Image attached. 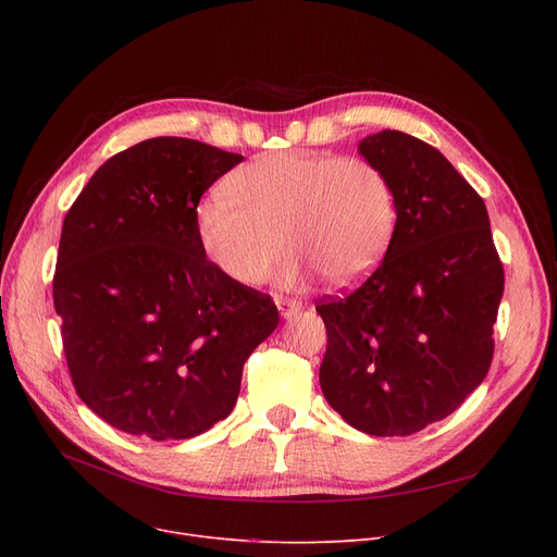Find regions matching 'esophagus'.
Returning <instances> with one entry per match:
<instances>
[{
  "label": "esophagus",
  "instance_id": "obj_1",
  "mask_svg": "<svg viewBox=\"0 0 557 557\" xmlns=\"http://www.w3.org/2000/svg\"><path fill=\"white\" fill-rule=\"evenodd\" d=\"M275 305H277V309H280V313H282L284 318L296 315V313L302 309V302H298V300H290V298H277V300H275Z\"/></svg>",
  "mask_w": 557,
  "mask_h": 557
}]
</instances>
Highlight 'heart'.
<instances>
[{"instance_id": "heart-1", "label": "heart", "mask_w": 557, "mask_h": 557, "mask_svg": "<svg viewBox=\"0 0 557 557\" xmlns=\"http://www.w3.org/2000/svg\"><path fill=\"white\" fill-rule=\"evenodd\" d=\"M223 191L196 208V237L242 286L269 280L282 242L296 252L282 269L284 286L305 284L311 271L352 286L382 261L397 223L391 175L366 156L271 151L232 171Z\"/></svg>"}]
</instances>
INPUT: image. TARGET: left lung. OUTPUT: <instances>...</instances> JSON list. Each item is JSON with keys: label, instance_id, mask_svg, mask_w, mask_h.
Returning a JSON list of instances; mask_svg holds the SVG:
<instances>
[{"label": "left lung", "instance_id": "left-lung-1", "mask_svg": "<svg viewBox=\"0 0 557 557\" xmlns=\"http://www.w3.org/2000/svg\"><path fill=\"white\" fill-rule=\"evenodd\" d=\"M397 194L386 257L315 311L327 327L320 388L370 435H411L447 418L485 379L504 296L483 198L431 144L399 131L361 139Z\"/></svg>", "mask_w": 557, "mask_h": 557}]
</instances>
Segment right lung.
I'll return each mask as SVG.
<instances>
[{
  "instance_id": "right-lung-1",
  "label": "right lung",
  "mask_w": 557,
  "mask_h": 557,
  "mask_svg": "<svg viewBox=\"0 0 557 557\" xmlns=\"http://www.w3.org/2000/svg\"><path fill=\"white\" fill-rule=\"evenodd\" d=\"M244 156L153 137L112 156L70 208L53 307L78 397L110 426L183 441L232 413L252 349L280 315L271 296L202 252L200 196Z\"/></svg>"
}]
</instances>
